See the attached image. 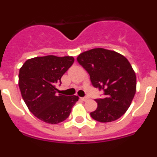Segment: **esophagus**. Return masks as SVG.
I'll return each mask as SVG.
<instances>
[{"mask_svg":"<svg viewBox=\"0 0 157 157\" xmlns=\"http://www.w3.org/2000/svg\"><path fill=\"white\" fill-rule=\"evenodd\" d=\"M88 99H89L88 97H85V98H82V101H88Z\"/></svg>","mask_w":157,"mask_h":157,"instance_id":"34e87169","label":"esophagus"}]
</instances>
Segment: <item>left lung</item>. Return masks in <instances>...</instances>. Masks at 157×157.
Here are the masks:
<instances>
[{
    "label": "left lung",
    "mask_w": 157,
    "mask_h": 157,
    "mask_svg": "<svg viewBox=\"0 0 157 157\" xmlns=\"http://www.w3.org/2000/svg\"><path fill=\"white\" fill-rule=\"evenodd\" d=\"M77 60L89 73L93 86L105 94L95 100L98 108L91 117L101 123L121 117L136 93V75L128 59L115 51L97 48L80 53Z\"/></svg>",
    "instance_id": "obj_1"
}]
</instances>
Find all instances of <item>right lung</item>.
Here are the masks:
<instances>
[{
  "label": "right lung",
  "mask_w": 157,
  "mask_h": 157,
  "mask_svg": "<svg viewBox=\"0 0 157 157\" xmlns=\"http://www.w3.org/2000/svg\"><path fill=\"white\" fill-rule=\"evenodd\" d=\"M74 60L73 56H37L27 59L19 69L22 98L30 112L41 121L51 124L64 121L78 101V96L57 94L56 88Z\"/></svg>",
  "instance_id": "right-lung-1"
}]
</instances>
